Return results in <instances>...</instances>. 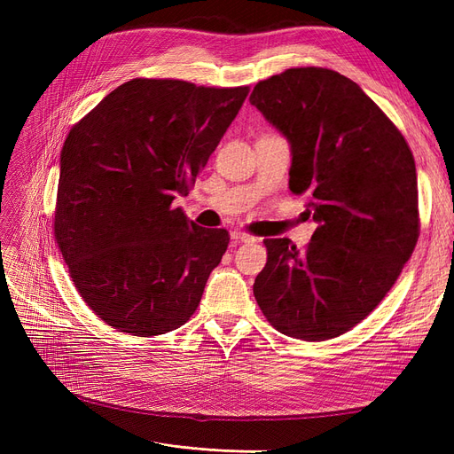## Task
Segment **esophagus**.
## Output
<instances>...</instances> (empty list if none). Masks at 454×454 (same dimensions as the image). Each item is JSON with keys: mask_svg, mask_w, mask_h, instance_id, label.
Wrapping results in <instances>:
<instances>
[{"mask_svg": "<svg viewBox=\"0 0 454 454\" xmlns=\"http://www.w3.org/2000/svg\"><path fill=\"white\" fill-rule=\"evenodd\" d=\"M231 240L232 242H255L257 239L252 235H246L242 231H231Z\"/></svg>", "mask_w": 454, "mask_h": 454, "instance_id": "1", "label": "esophagus"}]
</instances>
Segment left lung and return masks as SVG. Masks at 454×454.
<instances>
[{"label": "left lung", "mask_w": 454, "mask_h": 454, "mask_svg": "<svg viewBox=\"0 0 454 454\" xmlns=\"http://www.w3.org/2000/svg\"><path fill=\"white\" fill-rule=\"evenodd\" d=\"M250 104L290 144V189L309 197L318 223L305 250L263 240L255 301L287 337H339L380 303L415 250L413 153L360 85L325 67L259 81Z\"/></svg>", "instance_id": "obj_1"}]
</instances>
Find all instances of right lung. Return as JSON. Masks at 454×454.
Returning a JSON list of instances; mask_svg holds the SVG:
<instances>
[{"instance_id": "1", "label": "right lung", "mask_w": 454, "mask_h": 454, "mask_svg": "<svg viewBox=\"0 0 454 454\" xmlns=\"http://www.w3.org/2000/svg\"><path fill=\"white\" fill-rule=\"evenodd\" d=\"M248 90L132 79L67 134L54 237L81 297L119 332L162 335L197 310L229 235L172 202L189 193Z\"/></svg>"}]
</instances>
